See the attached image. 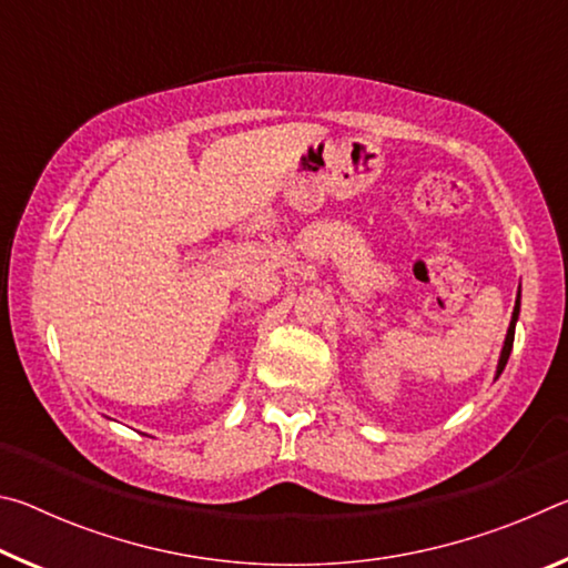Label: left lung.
<instances>
[{
  "label": "left lung",
  "mask_w": 568,
  "mask_h": 568,
  "mask_svg": "<svg viewBox=\"0 0 568 568\" xmlns=\"http://www.w3.org/2000/svg\"><path fill=\"white\" fill-rule=\"evenodd\" d=\"M518 311H521V291H518V297H516L514 315H511V325H508V331H506V341H504V348H501V358H498V365H496V378L501 376V373H504L506 363H508V355H511V348H514V333H516Z\"/></svg>",
  "instance_id": "left-lung-1"
}]
</instances>
